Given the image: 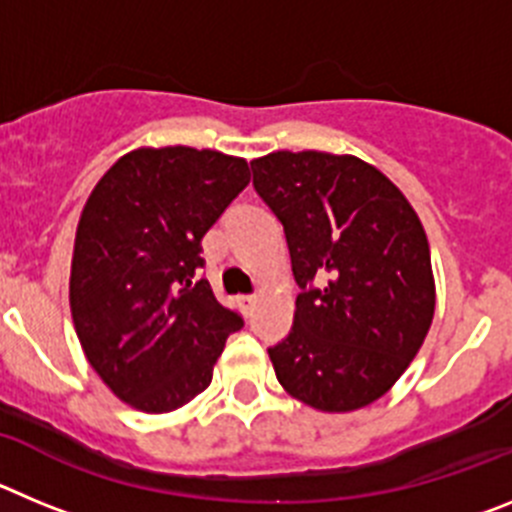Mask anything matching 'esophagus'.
<instances>
[{
  "label": "esophagus",
  "instance_id": "34e87169",
  "mask_svg": "<svg viewBox=\"0 0 512 512\" xmlns=\"http://www.w3.org/2000/svg\"><path fill=\"white\" fill-rule=\"evenodd\" d=\"M238 302H241L243 310L251 312L253 307H256V295H243V297H238Z\"/></svg>",
  "mask_w": 512,
  "mask_h": 512
}]
</instances>
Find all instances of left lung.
<instances>
[{"mask_svg": "<svg viewBox=\"0 0 512 512\" xmlns=\"http://www.w3.org/2000/svg\"><path fill=\"white\" fill-rule=\"evenodd\" d=\"M251 171L300 287L289 336L269 346L279 384L325 413L364 408L400 379L431 328L423 225L400 189L354 156L277 151Z\"/></svg>", "mask_w": 512, "mask_h": 512, "instance_id": "8db88e82", "label": "left lung"}]
</instances>
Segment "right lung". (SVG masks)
Instances as JSON below:
<instances>
[{
    "instance_id": "1",
    "label": "right lung",
    "mask_w": 512,
    "mask_h": 512,
    "mask_svg": "<svg viewBox=\"0 0 512 512\" xmlns=\"http://www.w3.org/2000/svg\"><path fill=\"white\" fill-rule=\"evenodd\" d=\"M248 182L243 158L140 148L89 194L71 261L76 336L104 384L143 413L205 392L225 338L243 328L202 277V238Z\"/></svg>"
}]
</instances>
